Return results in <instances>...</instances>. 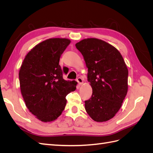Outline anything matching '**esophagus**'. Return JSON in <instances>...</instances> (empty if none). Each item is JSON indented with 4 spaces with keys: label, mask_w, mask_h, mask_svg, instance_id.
Returning a JSON list of instances; mask_svg holds the SVG:
<instances>
[{
    "label": "esophagus",
    "mask_w": 153,
    "mask_h": 153,
    "mask_svg": "<svg viewBox=\"0 0 153 153\" xmlns=\"http://www.w3.org/2000/svg\"><path fill=\"white\" fill-rule=\"evenodd\" d=\"M76 82L78 83V85H81L83 84V80L82 78H81L80 77H78L76 79Z\"/></svg>",
    "instance_id": "obj_1"
}]
</instances>
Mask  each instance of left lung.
I'll return each mask as SVG.
<instances>
[{
  "instance_id": "left-lung-1",
  "label": "left lung",
  "mask_w": 153,
  "mask_h": 153,
  "mask_svg": "<svg viewBox=\"0 0 153 153\" xmlns=\"http://www.w3.org/2000/svg\"><path fill=\"white\" fill-rule=\"evenodd\" d=\"M88 68L91 98L85 108L96 122L113 118L128 92V70L121 54L112 45L96 38L84 39L76 45Z\"/></svg>"
}]
</instances>
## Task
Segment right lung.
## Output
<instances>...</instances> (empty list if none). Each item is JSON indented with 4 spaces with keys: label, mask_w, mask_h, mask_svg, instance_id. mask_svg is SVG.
<instances>
[{
    "label": "right lung",
    "mask_w": 153,
    "mask_h": 153,
    "mask_svg": "<svg viewBox=\"0 0 153 153\" xmlns=\"http://www.w3.org/2000/svg\"><path fill=\"white\" fill-rule=\"evenodd\" d=\"M70 42L65 38L45 40L27 54L21 66L22 96L27 108L43 122L57 119L66 106V96L76 89L77 82L64 80L65 71L59 65L60 57Z\"/></svg>",
    "instance_id": "add662e5"
}]
</instances>
